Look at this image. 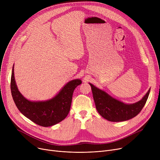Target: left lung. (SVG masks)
I'll return each mask as SVG.
<instances>
[{"label": "left lung", "mask_w": 160, "mask_h": 160, "mask_svg": "<svg viewBox=\"0 0 160 160\" xmlns=\"http://www.w3.org/2000/svg\"><path fill=\"white\" fill-rule=\"evenodd\" d=\"M93 93L95 106L98 113L103 118L112 122H121L133 118L139 113L146 104L150 91L139 102L127 104L116 100L104 91L89 83Z\"/></svg>", "instance_id": "left-lung-1"}]
</instances>
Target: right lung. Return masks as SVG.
Here are the masks:
<instances>
[{
	"mask_svg": "<svg viewBox=\"0 0 160 160\" xmlns=\"http://www.w3.org/2000/svg\"><path fill=\"white\" fill-rule=\"evenodd\" d=\"M81 83L80 80H73L67 83L53 98L44 102H32L25 98L17 88L13 66L10 88L13 101L22 114L36 124L48 127L61 122L67 116L74 90Z\"/></svg>",
	"mask_w": 160,
	"mask_h": 160,
	"instance_id": "obj_1",
	"label": "right lung"
}]
</instances>
